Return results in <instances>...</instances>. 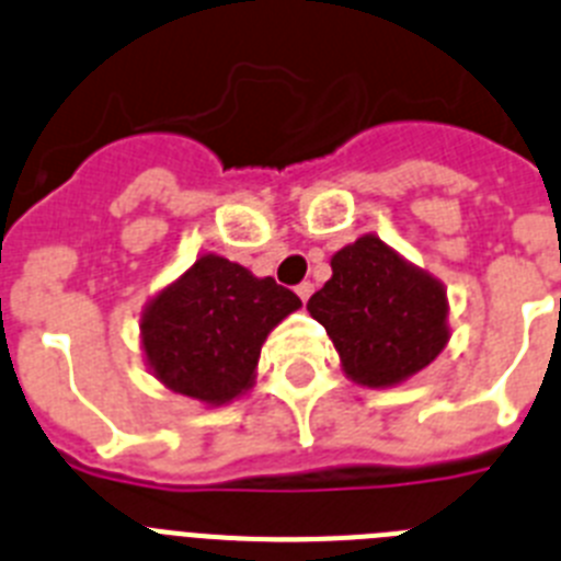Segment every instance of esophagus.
Masks as SVG:
<instances>
[{
	"label": "esophagus",
	"instance_id": "obj_1",
	"mask_svg": "<svg viewBox=\"0 0 561 561\" xmlns=\"http://www.w3.org/2000/svg\"><path fill=\"white\" fill-rule=\"evenodd\" d=\"M297 297H300V300H304V304H306V300H309V297H311V291H314V284H309V280H304V284H300V286H297Z\"/></svg>",
	"mask_w": 561,
	"mask_h": 561
}]
</instances>
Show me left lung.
Listing matches in <instances>:
<instances>
[{"label":"left lung","mask_w":561,"mask_h":561,"mask_svg":"<svg viewBox=\"0 0 561 561\" xmlns=\"http://www.w3.org/2000/svg\"><path fill=\"white\" fill-rule=\"evenodd\" d=\"M340 365L362 388H396L447 348V286L365 232L331 255V277L309 300Z\"/></svg>","instance_id":"8db88e82"}]
</instances>
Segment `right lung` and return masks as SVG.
I'll list each match as a JSON object with an SVG mask.
<instances>
[{"label":"right lung","instance_id":"right-lung-1","mask_svg":"<svg viewBox=\"0 0 561 561\" xmlns=\"http://www.w3.org/2000/svg\"><path fill=\"white\" fill-rule=\"evenodd\" d=\"M300 306L272 277L205 252L146 304L142 356L171 393L221 408L250 393L266 336Z\"/></svg>","mask_w":561,"mask_h":561}]
</instances>
